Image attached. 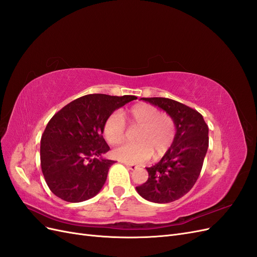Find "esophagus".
<instances>
[{
	"label": "esophagus",
	"instance_id": "1",
	"mask_svg": "<svg viewBox=\"0 0 257 257\" xmlns=\"http://www.w3.org/2000/svg\"><path fill=\"white\" fill-rule=\"evenodd\" d=\"M124 164H125L126 165V167L127 168H130L131 170H135L138 166L137 165H135V164H128V163H124Z\"/></svg>",
	"mask_w": 257,
	"mask_h": 257
}]
</instances>
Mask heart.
Returning a JSON list of instances; mask_svg holds the SVG:
<instances>
[{"label": "heart", "instance_id": "heart-1", "mask_svg": "<svg viewBox=\"0 0 257 257\" xmlns=\"http://www.w3.org/2000/svg\"><path fill=\"white\" fill-rule=\"evenodd\" d=\"M128 125L138 128L136 144H127L113 150V157L125 163L139 164L149 160L152 153L160 159L169 151L176 138V124L172 116L161 113L157 107L141 103L127 112ZM103 134L108 144L120 145L126 137V124L120 112L114 111L105 120Z\"/></svg>", "mask_w": 257, "mask_h": 257}]
</instances>
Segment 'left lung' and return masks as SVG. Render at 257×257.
<instances>
[{
	"label": "left lung",
	"instance_id": "obj_1",
	"mask_svg": "<svg viewBox=\"0 0 257 257\" xmlns=\"http://www.w3.org/2000/svg\"><path fill=\"white\" fill-rule=\"evenodd\" d=\"M165 110L175 121L173 147L152 167L148 180L136 186L139 195L158 204L172 203L185 195L197 181L209 146L208 125L197 110L166 97H143Z\"/></svg>",
	"mask_w": 257,
	"mask_h": 257
}]
</instances>
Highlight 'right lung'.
<instances>
[{
    "mask_svg": "<svg viewBox=\"0 0 257 257\" xmlns=\"http://www.w3.org/2000/svg\"><path fill=\"white\" fill-rule=\"evenodd\" d=\"M134 95L88 94L54 114L41 141L42 172L50 191L69 203L94 197L103 188L114 161L103 159L110 150L103 138L105 120Z\"/></svg>",
    "mask_w": 257,
    "mask_h": 257,
    "instance_id": "obj_1",
    "label": "right lung"
}]
</instances>
